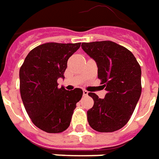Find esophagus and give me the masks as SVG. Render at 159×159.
Instances as JSON below:
<instances>
[{
  "label": "esophagus",
  "mask_w": 159,
  "mask_h": 159,
  "mask_svg": "<svg viewBox=\"0 0 159 159\" xmlns=\"http://www.w3.org/2000/svg\"><path fill=\"white\" fill-rule=\"evenodd\" d=\"M83 95H84V96H87V95H88V92L86 90H83Z\"/></svg>",
  "instance_id": "obj_1"
}]
</instances>
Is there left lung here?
Wrapping results in <instances>:
<instances>
[{
	"label": "left lung",
	"instance_id": "1",
	"mask_svg": "<svg viewBox=\"0 0 159 159\" xmlns=\"http://www.w3.org/2000/svg\"><path fill=\"white\" fill-rule=\"evenodd\" d=\"M82 49L96 61L98 78L107 94L99 98L89 93L93 107L87 111V120L93 130L112 132L125 126L141 95V68L127 48L110 40L82 43Z\"/></svg>",
	"mask_w": 159,
	"mask_h": 159
}]
</instances>
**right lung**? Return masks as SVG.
<instances>
[{
    "mask_svg": "<svg viewBox=\"0 0 159 159\" xmlns=\"http://www.w3.org/2000/svg\"><path fill=\"white\" fill-rule=\"evenodd\" d=\"M80 43L48 42L27 54L20 68V92L23 105L34 125L48 133L64 132L70 125L76 104L80 100V88L67 91L58 87L67 61Z\"/></svg>",
    "mask_w": 159,
    "mask_h": 159,
    "instance_id": "right-lung-1",
    "label": "right lung"
}]
</instances>
